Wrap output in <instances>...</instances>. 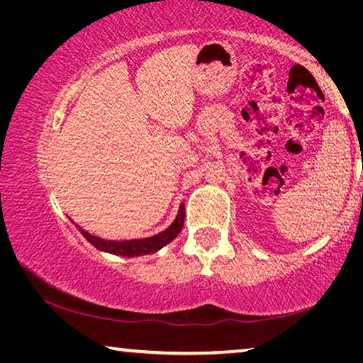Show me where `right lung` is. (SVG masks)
I'll return each mask as SVG.
<instances>
[{"label":"right lung","instance_id":"right-lung-1","mask_svg":"<svg viewBox=\"0 0 363 363\" xmlns=\"http://www.w3.org/2000/svg\"><path fill=\"white\" fill-rule=\"evenodd\" d=\"M184 219H186V210H184V205L179 206V213L174 219V223L171 224L167 230L157 233L153 237L147 238H134V240H123V242H115V240H104L96 235H91L82 227H78L79 232L83 233V237L88 240L93 247L97 250L106 251V253L118 255V256H126V257H134V256H143V255H152L157 253L158 250H162L164 245L173 242L177 237V233L182 230L184 227Z\"/></svg>","mask_w":363,"mask_h":363}]
</instances>
